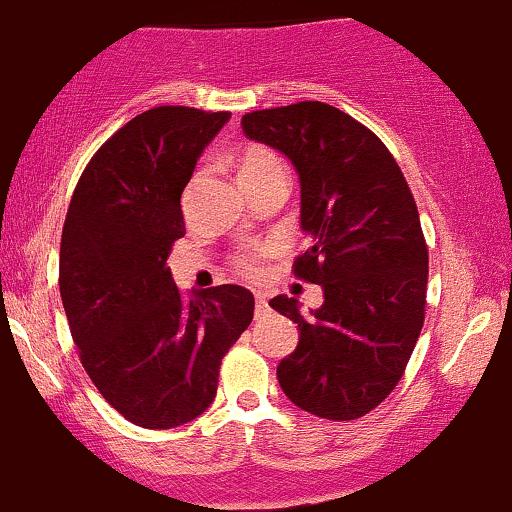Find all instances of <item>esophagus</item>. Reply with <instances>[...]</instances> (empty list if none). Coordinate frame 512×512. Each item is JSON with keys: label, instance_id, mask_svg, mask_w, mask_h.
Wrapping results in <instances>:
<instances>
[{"label": "esophagus", "instance_id": "34e87169", "mask_svg": "<svg viewBox=\"0 0 512 512\" xmlns=\"http://www.w3.org/2000/svg\"><path fill=\"white\" fill-rule=\"evenodd\" d=\"M256 316L258 318H263V316H268V311H270V306H268V302H266V297H261V294H258L256 297Z\"/></svg>", "mask_w": 512, "mask_h": 512}]
</instances>
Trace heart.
<instances>
[{"instance_id":"obj_1","label":"heart","mask_w":512,"mask_h":512,"mask_svg":"<svg viewBox=\"0 0 512 512\" xmlns=\"http://www.w3.org/2000/svg\"><path fill=\"white\" fill-rule=\"evenodd\" d=\"M282 170V162L273 150L266 146H249L242 153V160H239V177L242 182H249V179L263 177V174L278 172ZM275 244H251L244 246L242 251H237L232 258V266L237 268L239 275L244 278H258L263 273V261L273 256Z\"/></svg>"}]
</instances>
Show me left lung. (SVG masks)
I'll use <instances>...</instances> for the list:
<instances>
[{
  "mask_svg": "<svg viewBox=\"0 0 512 512\" xmlns=\"http://www.w3.org/2000/svg\"><path fill=\"white\" fill-rule=\"evenodd\" d=\"M242 129L297 167L311 246L292 270L326 297L309 318L297 299L270 302L299 330L280 388L316 417H364L400 383L424 326L429 249L405 174L374 131L326 102L249 112Z\"/></svg>",
  "mask_w": 512,
  "mask_h": 512,
  "instance_id": "8db88e82",
  "label": "left lung"
}]
</instances>
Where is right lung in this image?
<instances>
[{"label":"right lung","instance_id":"add662e5","mask_svg":"<svg viewBox=\"0 0 512 512\" xmlns=\"http://www.w3.org/2000/svg\"><path fill=\"white\" fill-rule=\"evenodd\" d=\"M227 119L184 105L136 114L90 158L66 210L59 292L71 338L102 398L143 429L206 412L222 357L254 318L244 287L184 297L167 268L186 232L184 186Z\"/></svg>","mask_w":512,"mask_h":512}]
</instances>
